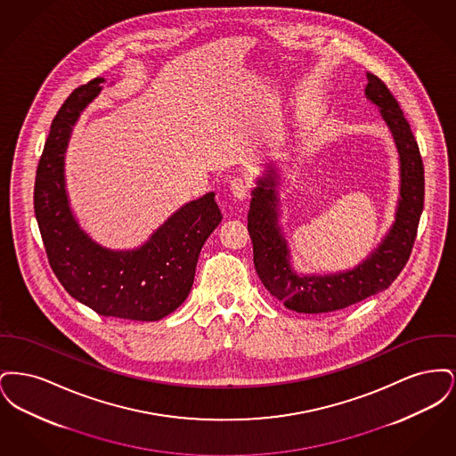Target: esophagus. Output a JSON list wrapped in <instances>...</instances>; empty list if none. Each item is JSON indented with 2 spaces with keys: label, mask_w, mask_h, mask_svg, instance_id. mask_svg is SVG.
<instances>
[{
  "label": "esophagus",
  "mask_w": 456,
  "mask_h": 456,
  "mask_svg": "<svg viewBox=\"0 0 456 456\" xmlns=\"http://www.w3.org/2000/svg\"><path fill=\"white\" fill-rule=\"evenodd\" d=\"M229 188H231V193L236 196L238 200H244L249 193V183L242 177H232Z\"/></svg>",
  "instance_id": "34e87169"
}]
</instances>
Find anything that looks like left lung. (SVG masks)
I'll use <instances>...</instances> for the list:
<instances>
[{
  "mask_svg": "<svg viewBox=\"0 0 456 456\" xmlns=\"http://www.w3.org/2000/svg\"><path fill=\"white\" fill-rule=\"evenodd\" d=\"M366 99L379 108L400 160V196L388 232L364 260L335 273H301L294 268L281 224V174L266 169L251 191L248 231L255 268L265 289L296 313L322 314L361 303L390 287L411 256L424 208V166L409 121L388 87L366 73Z\"/></svg>",
  "mask_w": 456,
  "mask_h": 456,
  "instance_id": "obj_1",
  "label": "left lung"
}]
</instances>
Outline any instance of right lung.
Returning <instances> with one entry per match:
<instances>
[{
  "label": "right lung",
  "instance_id": "obj_1",
  "mask_svg": "<svg viewBox=\"0 0 456 456\" xmlns=\"http://www.w3.org/2000/svg\"><path fill=\"white\" fill-rule=\"evenodd\" d=\"M104 82L97 77L71 92L53 119L36 175V218L49 265L71 297L102 316L157 322L188 297L200 251L222 214L210 191L177 208L134 249H110L82 229L66 191V149Z\"/></svg>",
  "mask_w": 456,
  "mask_h": 456
}]
</instances>
